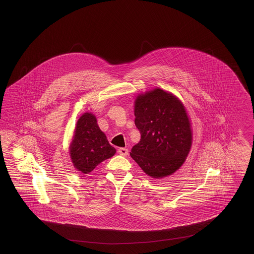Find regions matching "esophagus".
I'll return each instance as SVG.
<instances>
[{"label":"esophagus","instance_id":"1","mask_svg":"<svg viewBox=\"0 0 254 254\" xmlns=\"http://www.w3.org/2000/svg\"><path fill=\"white\" fill-rule=\"evenodd\" d=\"M118 152H119L120 155H122V156H127L128 153H129V151L125 148H120Z\"/></svg>","mask_w":254,"mask_h":254}]
</instances>
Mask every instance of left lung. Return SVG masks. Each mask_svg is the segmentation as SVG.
Masks as SVG:
<instances>
[{"mask_svg": "<svg viewBox=\"0 0 254 254\" xmlns=\"http://www.w3.org/2000/svg\"><path fill=\"white\" fill-rule=\"evenodd\" d=\"M140 140L130 157L151 178H164L182 167L192 144V129L184 103L172 92L154 88L134 101Z\"/></svg>", "mask_w": 254, "mask_h": 254, "instance_id": "left-lung-1", "label": "left lung"}]
</instances>
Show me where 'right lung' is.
I'll use <instances>...</instances> for the list:
<instances>
[{
    "mask_svg": "<svg viewBox=\"0 0 254 254\" xmlns=\"http://www.w3.org/2000/svg\"><path fill=\"white\" fill-rule=\"evenodd\" d=\"M116 152L100 129L96 116L86 112L77 121L69 146L73 167L83 174L90 173L101 162L112 158Z\"/></svg>",
    "mask_w": 254,
    "mask_h": 254,
    "instance_id": "add662e5",
    "label": "right lung"
}]
</instances>
